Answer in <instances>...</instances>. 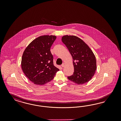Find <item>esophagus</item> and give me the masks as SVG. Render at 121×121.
I'll use <instances>...</instances> for the list:
<instances>
[{
  "instance_id": "1",
  "label": "esophagus",
  "mask_w": 121,
  "mask_h": 121,
  "mask_svg": "<svg viewBox=\"0 0 121 121\" xmlns=\"http://www.w3.org/2000/svg\"><path fill=\"white\" fill-rule=\"evenodd\" d=\"M65 66V63H62V65H61L62 67H64Z\"/></svg>"
}]
</instances>
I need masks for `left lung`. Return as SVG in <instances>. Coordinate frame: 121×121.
Returning a JSON list of instances; mask_svg holds the SVG:
<instances>
[{"instance_id": "8db88e82", "label": "left lung", "mask_w": 121, "mask_h": 121, "mask_svg": "<svg viewBox=\"0 0 121 121\" xmlns=\"http://www.w3.org/2000/svg\"><path fill=\"white\" fill-rule=\"evenodd\" d=\"M62 43L68 49L73 59L74 72L68 79L77 84L88 82L97 69L96 59L94 53L80 38L75 35H64Z\"/></svg>"}]
</instances>
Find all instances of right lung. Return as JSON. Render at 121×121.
Returning a JSON list of instances; mask_svg holds the SVG:
<instances>
[{
	"mask_svg": "<svg viewBox=\"0 0 121 121\" xmlns=\"http://www.w3.org/2000/svg\"><path fill=\"white\" fill-rule=\"evenodd\" d=\"M56 39L55 35H44L33 40L26 48L22 55L21 67L30 80L38 85L51 81L59 69L53 64L50 51Z\"/></svg>",
	"mask_w": 121,
	"mask_h": 121,
	"instance_id": "obj_1",
	"label": "right lung"
}]
</instances>
